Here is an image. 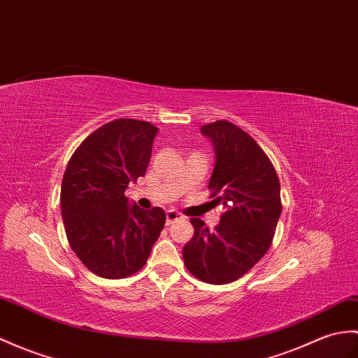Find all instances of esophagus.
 I'll return each instance as SVG.
<instances>
[{
	"mask_svg": "<svg viewBox=\"0 0 358 358\" xmlns=\"http://www.w3.org/2000/svg\"><path fill=\"white\" fill-rule=\"evenodd\" d=\"M180 218H181V215L177 210L171 209V210L166 212V224H168V226H169V224H172V222H176Z\"/></svg>",
	"mask_w": 358,
	"mask_h": 358,
	"instance_id": "34e87169",
	"label": "esophagus"
}]
</instances>
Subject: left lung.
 I'll return each mask as SVG.
<instances>
[{
    "instance_id": "obj_1",
    "label": "left lung",
    "mask_w": 358,
    "mask_h": 358,
    "mask_svg": "<svg viewBox=\"0 0 358 358\" xmlns=\"http://www.w3.org/2000/svg\"><path fill=\"white\" fill-rule=\"evenodd\" d=\"M201 134L215 151L209 189L226 210L213 230L190 218L195 234L182 259L199 280L222 285L244 276L267 253L282 212L280 186L268 157L236 124H203Z\"/></svg>"
}]
</instances>
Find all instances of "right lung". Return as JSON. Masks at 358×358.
<instances>
[{"mask_svg": "<svg viewBox=\"0 0 358 358\" xmlns=\"http://www.w3.org/2000/svg\"><path fill=\"white\" fill-rule=\"evenodd\" d=\"M157 132L152 123L117 119L82 141L66 164L65 234L82 264L101 278L137 273L164 227L162 207L145 210L124 196L129 181L146 173Z\"/></svg>", "mask_w": 358, "mask_h": 358, "instance_id": "add662e5", "label": "right lung"}]
</instances>
